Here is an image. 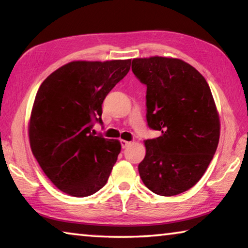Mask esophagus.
<instances>
[{
    "label": "esophagus",
    "instance_id": "obj_1",
    "mask_svg": "<svg viewBox=\"0 0 248 248\" xmlns=\"http://www.w3.org/2000/svg\"><path fill=\"white\" fill-rule=\"evenodd\" d=\"M120 144H121V148L124 149V148H127L129 144H130V142H129V141H125V140H120Z\"/></svg>",
    "mask_w": 248,
    "mask_h": 248
}]
</instances>
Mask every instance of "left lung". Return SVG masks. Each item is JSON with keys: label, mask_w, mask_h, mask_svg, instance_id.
I'll return each instance as SVG.
<instances>
[{"label": "left lung", "mask_w": 248, "mask_h": 248, "mask_svg": "<svg viewBox=\"0 0 248 248\" xmlns=\"http://www.w3.org/2000/svg\"><path fill=\"white\" fill-rule=\"evenodd\" d=\"M131 68L147 86L149 128L161 132L145 140L140 178L153 193L180 194L202 178L218 144L219 119L209 84L176 58H135Z\"/></svg>", "instance_id": "1"}]
</instances>
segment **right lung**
<instances>
[{
    "label": "right lung",
    "instance_id": "obj_1",
    "mask_svg": "<svg viewBox=\"0 0 248 248\" xmlns=\"http://www.w3.org/2000/svg\"><path fill=\"white\" fill-rule=\"evenodd\" d=\"M131 60L72 62L49 75L35 97L30 143L44 173L66 194L85 198L107 183L121 145L92 132L106 96Z\"/></svg>",
    "mask_w": 248,
    "mask_h": 248
}]
</instances>
